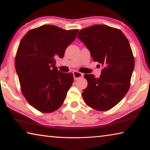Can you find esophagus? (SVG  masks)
Segmentation results:
<instances>
[{
  "label": "esophagus",
  "instance_id": "obj_1",
  "mask_svg": "<svg viewBox=\"0 0 150 150\" xmlns=\"http://www.w3.org/2000/svg\"><path fill=\"white\" fill-rule=\"evenodd\" d=\"M73 77H74V79L75 80H78L79 79L82 78L83 77V73H81L80 72H78V71H73Z\"/></svg>",
  "mask_w": 150,
  "mask_h": 150
}]
</instances>
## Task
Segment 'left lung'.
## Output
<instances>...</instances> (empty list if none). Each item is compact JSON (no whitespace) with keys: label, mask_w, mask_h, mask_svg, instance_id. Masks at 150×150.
<instances>
[{"label":"left lung","mask_w":150,"mask_h":150,"mask_svg":"<svg viewBox=\"0 0 150 150\" xmlns=\"http://www.w3.org/2000/svg\"><path fill=\"white\" fill-rule=\"evenodd\" d=\"M77 38L103 66L99 78L85 74L88 85L83 90L85 103L98 111L110 110L128 93L134 68L132 51L120 30L96 24L81 30Z\"/></svg>","instance_id":"obj_1"}]
</instances>
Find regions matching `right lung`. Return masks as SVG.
<instances>
[{"label": "right lung", "mask_w": 150, "mask_h": 150, "mask_svg": "<svg viewBox=\"0 0 150 150\" xmlns=\"http://www.w3.org/2000/svg\"><path fill=\"white\" fill-rule=\"evenodd\" d=\"M78 32L44 25L28 32L20 42L15 67L22 93L30 105L42 112L57 110L73 84V73L59 71L55 58L63 57Z\"/></svg>", "instance_id": "right-lung-1"}]
</instances>
